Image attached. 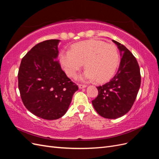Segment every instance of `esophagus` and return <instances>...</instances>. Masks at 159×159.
I'll return each instance as SVG.
<instances>
[{"label":"esophagus","mask_w":159,"mask_h":159,"mask_svg":"<svg viewBox=\"0 0 159 159\" xmlns=\"http://www.w3.org/2000/svg\"><path fill=\"white\" fill-rule=\"evenodd\" d=\"M78 87H79L80 89H83V88H85L87 87V85H84V84H79Z\"/></svg>","instance_id":"34e87169"}]
</instances>
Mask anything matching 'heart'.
Wrapping results in <instances>:
<instances>
[{"instance_id": "b5f03b06", "label": "heart", "mask_w": 159, "mask_h": 159, "mask_svg": "<svg viewBox=\"0 0 159 159\" xmlns=\"http://www.w3.org/2000/svg\"><path fill=\"white\" fill-rule=\"evenodd\" d=\"M59 57L69 77H75L85 64L86 70L80 79L96 80L98 83L106 82L112 78L119 61L116 46L95 39L77 43L72 46L70 51L61 52Z\"/></svg>"}]
</instances>
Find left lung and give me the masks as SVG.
Returning a JSON list of instances; mask_svg holds the SVG:
<instances>
[{
	"label": "left lung",
	"mask_w": 159,
	"mask_h": 159,
	"mask_svg": "<svg viewBox=\"0 0 159 159\" xmlns=\"http://www.w3.org/2000/svg\"><path fill=\"white\" fill-rule=\"evenodd\" d=\"M117 46L121 60L117 74L109 82L97 87L98 95L92 101L94 109L107 119L121 117L129 111L141 85L140 68L134 56L119 42Z\"/></svg>",
	"instance_id": "1"
}]
</instances>
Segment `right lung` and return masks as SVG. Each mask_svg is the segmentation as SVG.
Returning a JSON list of instances; mask_svg holds the SVG:
<instances>
[{
  "label": "right lung",
  "instance_id": "obj_1",
  "mask_svg": "<svg viewBox=\"0 0 159 159\" xmlns=\"http://www.w3.org/2000/svg\"><path fill=\"white\" fill-rule=\"evenodd\" d=\"M60 40H48L34 46L22 59L18 88L26 109L46 120L66 113L78 87L61 70L58 56Z\"/></svg>",
  "mask_w": 159,
  "mask_h": 159
}]
</instances>
